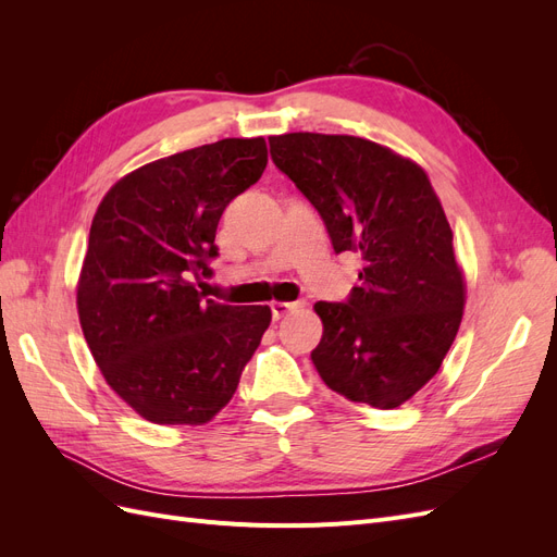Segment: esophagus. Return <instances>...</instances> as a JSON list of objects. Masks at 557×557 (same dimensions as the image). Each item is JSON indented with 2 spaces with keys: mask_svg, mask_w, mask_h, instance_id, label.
Listing matches in <instances>:
<instances>
[{
  "mask_svg": "<svg viewBox=\"0 0 557 557\" xmlns=\"http://www.w3.org/2000/svg\"><path fill=\"white\" fill-rule=\"evenodd\" d=\"M301 307H305V301H272V318L278 320V318L288 315V313H293Z\"/></svg>",
  "mask_w": 557,
  "mask_h": 557,
  "instance_id": "esophagus-1",
  "label": "esophagus"
}]
</instances>
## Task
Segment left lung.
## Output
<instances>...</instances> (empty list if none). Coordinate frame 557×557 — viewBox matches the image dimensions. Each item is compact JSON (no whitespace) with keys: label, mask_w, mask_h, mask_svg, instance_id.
<instances>
[{"label":"left lung","mask_w":557,"mask_h":557,"mask_svg":"<svg viewBox=\"0 0 557 557\" xmlns=\"http://www.w3.org/2000/svg\"><path fill=\"white\" fill-rule=\"evenodd\" d=\"M278 170L323 218L334 252L362 260L346 301H315L311 350L334 393L395 409L446 358L465 309L453 232L428 174L409 158L348 134L269 137Z\"/></svg>","instance_id":"obj_1"}]
</instances>
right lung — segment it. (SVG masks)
<instances>
[{"label": "right lung", "mask_w": 557, "mask_h": 557, "mask_svg": "<svg viewBox=\"0 0 557 557\" xmlns=\"http://www.w3.org/2000/svg\"><path fill=\"white\" fill-rule=\"evenodd\" d=\"M264 166L262 137L223 139L139 166L97 207L81 327L107 383L150 423H209L272 323L269 307L218 305L195 288L211 274L225 207Z\"/></svg>", "instance_id": "obj_1"}]
</instances>
